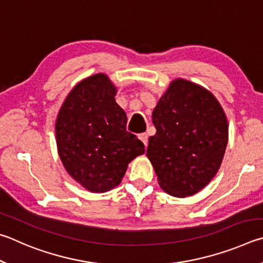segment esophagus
I'll return each mask as SVG.
<instances>
[{
	"label": "esophagus",
	"mask_w": 263,
	"mask_h": 263,
	"mask_svg": "<svg viewBox=\"0 0 263 263\" xmlns=\"http://www.w3.org/2000/svg\"><path fill=\"white\" fill-rule=\"evenodd\" d=\"M140 140L143 142L144 143V145L146 146L148 145V141H149V136H148V134H146V133H143V134H140Z\"/></svg>",
	"instance_id": "obj_1"
}]
</instances>
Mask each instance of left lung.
Wrapping results in <instances>:
<instances>
[{"instance_id": "8db88e82", "label": "left lung", "mask_w": 263, "mask_h": 263, "mask_svg": "<svg viewBox=\"0 0 263 263\" xmlns=\"http://www.w3.org/2000/svg\"><path fill=\"white\" fill-rule=\"evenodd\" d=\"M156 134L146 156L159 186L177 197L196 194L219 170L229 124L222 106L204 87L178 78L153 112Z\"/></svg>"}]
</instances>
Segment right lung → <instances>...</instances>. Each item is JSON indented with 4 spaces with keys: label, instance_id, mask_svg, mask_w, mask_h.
Wrapping results in <instances>:
<instances>
[{
    "label": "right lung",
    "instance_id": "1",
    "mask_svg": "<svg viewBox=\"0 0 263 263\" xmlns=\"http://www.w3.org/2000/svg\"><path fill=\"white\" fill-rule=\"evenodd\" d=\"M115 95L105 73L87 77L67 96L55 123L64 168L90 192L117 187L128 164L145 153L144 144L127 132V115Z\"/></svg>",
    "mask_w": 263,
    "mask_h": 263
}]
</instances>
